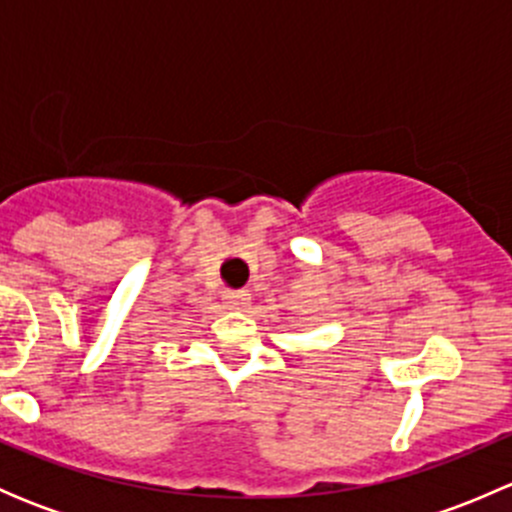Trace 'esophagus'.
<instances>
[{
  "mask_svg": "<svg viewBox=\"0 0 512 512\" xmlns=\"http://www.w3.org/2000/svg\"><path fill=\"white\" fill-rule=\"evenodd\" d=\"M225 307L227 309H245L250 304V292L247 289H240V292H225Z\"/></svg>",
  "mask_w": 512,
  "mask_h": 512,
  "instance_id": "1",
  "label": "esophagus"
}]
</instances>
